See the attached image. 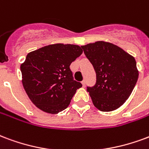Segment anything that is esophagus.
<instances>
[{"mask_svg": "<svg viewBox=\"0 0 149 149\" xmlns=\"http://www.w3.org/2000/svg\"><path fill=\"white\" fill-rule=\"evenodd\" d=\"M81 83H82V85H83V87H85V85H86V81H85V80H84L83 81L81 82Z\"/></svg>", "mask_w": 149, "mask_h": 149, "instance_id": "34e87169", "label": "esophagus"}]
</instances>
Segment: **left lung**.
Segmentation results:
<instances>
[{"mask_svg":"<svg viewBox=\"0 0 149 149\" xmlns=\"http://www.w3.org/2000/svg\"><path fill=\"white\" fill-rule=\"evenodd\" d=\"M81 47L96 73L94 87L87 88L94 106L103 112L119 108L138 79L135 58L119 47L103 41Z\"/></svg>","mask_w":149,"mask_h":149,"instance_id":"obj_1","label":"left lung"}]
</instances>
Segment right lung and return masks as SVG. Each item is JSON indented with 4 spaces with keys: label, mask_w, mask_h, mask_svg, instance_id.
<instances>
[{
    "label": "right lung",
    "mask_w": 149,
    "mask_h": 149,
    "mask_svg": "<svg viewBox=\"0 0 149 149\" xmlns=\"http://www.w3.org/2000/svg\"><path fill=\"white\" fill-rule=\"evenodd\" d=\"M77 45H48L27 54L21 64L22 83L29 99L38 109L58 114L68 107L80 82L73 80L69 66L82 54Z\"/></svg>",
    "instance_id": "1"
}]
</instances>
